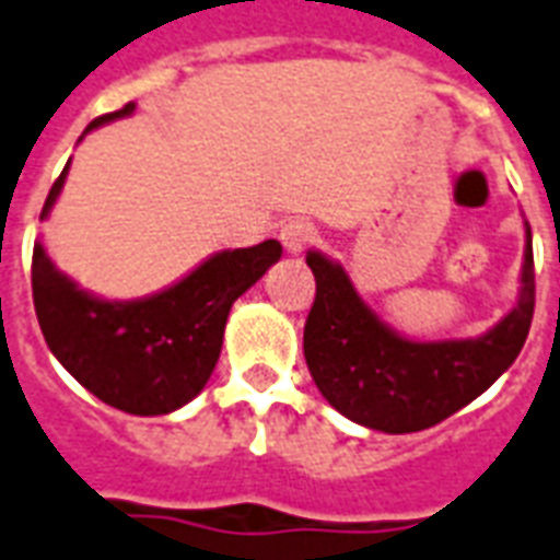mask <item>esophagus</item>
Instances as JSON below:
<instances>
[{"instance_id": "1", "label": "esophagus", "mask_w": 560, "mask_h": 560, "mask_svg": "<svg viewBox=\"0 0 560 560\" xmlns=\"http://www.w3.org/2000/svg\"><path fill=\"white\" fill-rule=\"evenodd\" d=\"M315 240H318V231L312 228L310 221L292 219L280 228V242H283V248L289 250V254H301V250L310 248Z\"/></svg>"}]
</instances>
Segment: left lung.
<instances>
[{"label":"left lung","mask_w":560,"mask_h":560,"mask_svg":"<svg viewBox=\"0 0 560 560\" xmlns=\"http://www.w3.org/2000/svg\"><path fill=\"white\" fill-rule=\"evenodd\" d=\"M315 301L303 327V357L332 409L388 435L441 423L488 392L526 345L535 315V257L526 224L520 303L482 339L409 341L385 327L341 266L310 250Z\"/></svg>","instance_id":"obj_1"}]
</instances>
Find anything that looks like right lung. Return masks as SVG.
I'll return each instance as SVG.
<instances>
[{"label": "right lung", "mask_w": 560, "mask_h": 560, "mask_svg": "<svg viewBox=\"0 0 560 560\" xmlns=\"http://www.w3.org/2000/svg\"><path fill=\"white\" fill-rule=\"evenodd\" d=\"M131 110L133 102H128L122 110L93 119L86 131ZM63 177L67 168L51 184L40 219L49 215ZM280 254L283 245L277 240L224 250L166 292L145 301L110 303L81 292L55 271L43 245H34V312L49 350L86 392L128 415H168L201 394L219 362L233 301L248 292Z\"/></svg>", "instance_id": "1"}]
</instances>
